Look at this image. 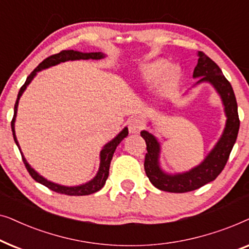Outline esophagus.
<instances>
[{"instance_id":"obj_1","label":"esophagus","mask_w":249,"mask_h":249,"mask_svg":"<svg viewBox=\"0 0 249 249\" xmlns=\"http://www.w3.org/2000/svg\"><path fill=\"white\" fill-rule=\"evenodd\" d=\"M144 128V122L139 118H131L128 121V129L132 134H138Z\"/></svg>"}]
</instances>
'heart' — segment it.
<instances>
[{
    "label": "heart",
    "mask_w": 249,
    "mask_h": 249,
    "mask_svg": "<svg viewBox=\"0 0 249 249\" xmlns=\"http://www.w3.org/2000/svg\"><path fill=\"white\" fill-rule=\"evenodd\" d=\"M165 64L163 62H156L148 64L142 71V77L146 81H153L158 79L159 77L162 76L163 71H164Z\"/></svg>",
    "instance_id": "obj_1"
}]
</instances>
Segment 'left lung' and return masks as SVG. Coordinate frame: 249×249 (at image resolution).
Returning a JSON list of instances; mask_svg holds the SVG:
<instances>
[{
  "label": "left lung",
  "instance_id": "8db88e82",
  "mask_svg": "<svg viewBox=\"0 0 249 249\" xmlns=\"http://www.w3.org/2000/svg\"><path fill=\"white\" fill-rule=\"evenodd\" d=\"M198 63L194 70V78L202 77L197 84L202 81H209L215 88L222 98L224 111L227 114V124L222 137L217 142L206 159L198 166L190 170L189 172L179 173L176 176L166 175L159 166L160 144L154 136L147 131H142L141 136L146 142L147 153L145 155L144 168L149 181L156 188L169 193H187L198 189L200 187L213 181L222 172L226 166L230 153L236 142L239 131V115L236 96L231 84L223 76L219 66L210 59L205 53L198 52Z\"/></svg>",
  "mask_w": 249,
  "mask_h": 249
}]
</instances>
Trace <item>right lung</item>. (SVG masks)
<instances>
[{
    "label": "right lung",
    "mask_w": 249,
    "mask_h": 249,
    "mask_svg": "<svg viewBox=\"0 0 249 249\" xmlns=\"http://www.w3.org/2000/svg\"><path fill=\"white\" fill-rule=\"evenodd\" d=\"M102 57H104V55L102 53H96V52H93V53H81V52H78V51H73V50H69V51H61L60 53L57 54H53V55H51L49 57H46L45 60L42 61L37 68L34 69V71L32 73L29 74L28 77H27L26 79V83L22 85L21 88H20L19 90V94H18V98H17L16 101V104H15V114H13V118H12V121H11V129H12V134H13V139H15L17 146L19 147V144H18V141H17L16 138V134H15V120H16V115H17V108H18V103H19V98L21 96L23 90L26 89V87L28 86L30 81L33 80V78L35 77L36 72H38L42 69H45V68H49V67H52V66H55V64H59L61 62H64V61H69V60H89V59H93V60H98V59H102ZM128 136V129L124 128V130H122L120 134H119L117 137H115L113 141L107 142V145L104 146L103 149L101 151V164H100V169H98V172L96 177L93 180H90L89 182L85 183V185H81V186H76V187H66V186H61V185H57V183H54V182H51L49 180H46L45 178H43L42 176H39L38 173H37L35 170L33 168H30V165L27 163L26 159L22 156V161L25 163V166L27 169V171L29 172V175L32 176V178L34 180H36L37 182L42 183L47 188L53 190V192L55 193H59V194H64V195H70V196H84V195H90V194H94L100 190L102 187L105 185V181H107V177H108V170H110V164H111V160H112V156L114 154V151L115 148H117V146L120 144L122 139L124 137H127ZM19 151H20V147H19Z\"/></svg>",
    "instance_id": "obj_1"
}]
</instances>
